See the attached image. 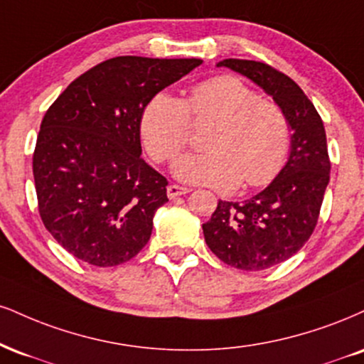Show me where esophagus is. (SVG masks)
Masks as SVG:
<instances>
[{"instance_id":"obj_1","label":"esophagus","mask_w":364,"mask_h":364,"mask_svg":"<svg viewBox=\"0 0 364 364\" xmlns=\"http://www.w3.org/2000/svg\"><path fill=\"white\" fill-rule=\"evenodd\" d=\"M190 193V188L186 186H179V185H169L168 186V196L169 198H176V196L186 195Z\"/></svg>"}]
</instances>
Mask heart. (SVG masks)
<instances>
[{"mask_svg":"<svg viewBox=\"0 0 364 364\" xmlns=\"http://www.w3.org/2000/svg\"><path fill=\"white\" fill-rule=\"evenodd\" d=\"M191 122H213L207 151L179 157L174 173L193 185L230 191L268 185L282 171L290 147V124L274 102L235 76H215L190 90L185 100L157 93L140 117V135L156 163H169L190 142Z\"/></svg>","mask_w":364,"mask_h":364,"instance_id":"obj_1","label":"heart"}]
</instances>
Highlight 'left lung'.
<instances>
[{
    "label": "left lung",
    "mask_w": 364,
    "mask_h": 364,
    "mask_svg": "<svg viewBox=\"0 0 364 364\" xmlns=\"http://www.w3.org/2000/svg\"><path fill=\"white\" fill-rule=\"evenodd\" d=\"M217 65L273 96L291 129L290 157L271 185L249 200H220L203 224L205 242L218 259L244 271L268 269L299 252L317 225L331 178L326 129L301 87L269 64L224 59Z\"/></svg>",
    "instance_id": "left-lung-1"
}]
</instances>
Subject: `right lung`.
<instances>
[{"label":"right lung","mask_w":364,"mask_h":364,"mask_svg":"<svg viewBox=\"0 0 364 364\" xmlns=\"http://www.w3.org/2000/svg\"><path fill=\"white\" fill-rule=\"evenodd\" d=\"M200 64L113 57L76 77L46 112L33 151L38 213L74 257L108 268L149 242L168 179L140 157V117L152 96Z\"/></svg>","instance_id":"add662e5"}]
</instances>
